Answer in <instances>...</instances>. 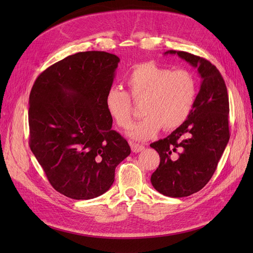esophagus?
<instances>
[{
	"mask_svg": "<svg viewBox=\"0 0 253 253\" xmlns=\"http://www.w3.org/2000/svg\"><path fill=\"white\" fill-rule=\"evenodd\" d=\"M131 148H132V151H133V152L139 153V152H141V151L144 150V145L138 144V143H131Z\"/></svg>",
	"mask_w": 253,
	"mask_h": 253,
	"instance_id": "obj_1",
	"label": "esophagus"
}]
</instances>
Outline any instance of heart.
Masks as SVG:
<instances>
[{"label": "heart", "mask_w": 253, "mask_h": 253, "mask_svg": "<svg viewBox=\"0 0 253 253\" xmlns=\"http://www.w3.org/2000/svg\"><path fill=\"white\" fill-rule=\"evenodd\" d=\"M128 93L135 101L144 100L143 118L134 125L129 136L144 141L154 137L160 128H177L190 116L196 98L197 85L192 73L172 71L153 62L136 65L126 79ZM110 116L121 128L132 125V106L127 93L112 87L105 95Z\"/></svg>", "instance_id": "obj_1"}]
</instances>
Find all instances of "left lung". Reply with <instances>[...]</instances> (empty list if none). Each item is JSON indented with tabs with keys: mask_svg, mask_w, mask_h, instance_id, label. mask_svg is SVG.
<instances>
[{
	"mask_svg": "<svg viewBox=\"0 0 253 253\" xmlns=\"http://www.w3.org/2000/svg\"><path fill=\"white\" fill-rule=\"evenodd\" d=\"M197 68L202 78L192 112L169 136L150 144L160 157L152 186L166 196L185 197L202 190L216 170L230 138L229 98L225 81L208 60L186 51L168 50Z\"/></svg>",
	"mask_w": 253,
	"mask_h": 253,
	"instance_id": "1",
	"label": "left lung"
}]
</instances>
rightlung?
Listing matches in <instances>:
<instances>
[{
    "label": "right lung",
    "mask_w": 253,
    "mask_h": 253,
    "mask_svg": "<svg viewBox=\"0 0 253 253\" xmlns=\"http://www.w3.org/2000/svg\"><path fill=\"white\" fill-rule=\"evenodd\" d=\"M119 62L105 51L77 52L46 68L30 91V150L53 189L73 200L105 193L131 153L105 106Z\"/></svg>",
    "instance_id": "1"
}]
</instances>
